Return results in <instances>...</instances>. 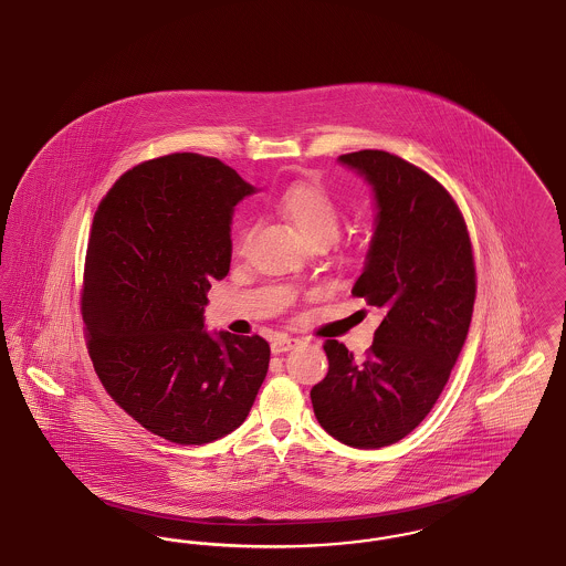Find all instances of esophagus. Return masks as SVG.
<instances>
[{"mask_svg": "<svg viewBox=\"0 0 566 566\" xmlns=\"http://www.w3.org/2000/svg\"><path fill=\"white\" fill-rule=\"evenodd\" d=\"M298 346V339L295 337H286V335H280L271 342V352L273 354H284V352L293 350Z\"/></svg>", "mask_w": 566, "mask_h": 566, "instance_id": "1", "label": "esophagus"}]
</instances>
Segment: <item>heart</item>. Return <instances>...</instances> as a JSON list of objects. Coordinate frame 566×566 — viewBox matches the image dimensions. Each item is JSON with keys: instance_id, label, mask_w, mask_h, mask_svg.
<instances>
[{"instance_id": "heart-1", "label": "heart", "mask_w": 566, "mask_h": 566, "mask_svg": "<svg viewBox=\"0 0 566 566\" xmlns=\"http://www.w3.org/2000/svg\"><path fill=\"white\" fill-rule=\"evenodd\" d=\"M275 210L295 227L296 233L310 245L335 242L344 224V212L337 199L326 187L312 180H296L280 190L275 197ZM245 238L248 229H242L240 245H243Z\"/></svg>"}]
</instances>
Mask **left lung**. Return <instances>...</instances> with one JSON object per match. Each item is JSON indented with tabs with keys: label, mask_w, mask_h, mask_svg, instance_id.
Listing matches in <instances>:
<instances>
[{
	"label": "left lung",
	"mask_w": 566,
	"mask_h": 566,
	"mask_svg": "<svg viewBox=\"0 0 566 566\" xmlns=\"http://www.w3.org/2000/svg\"><path fill=\"white\" fill-rule=\"evenodd\" d=\"M339 161L376 190V233L352 295L384 321L365 358L324 342L328 374L310 397L331 437L374 450L403 439L437 403L469 333L478 275L464 216L431 174L386 150Z\"/></svg>",
	"instance_id": "left-lung-1"
}]
</instances>
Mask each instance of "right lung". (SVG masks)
I'll list each match as a JSON object with an SVG mask.
<instances>
[{
    "instance_id": "obj_1",
    "label": "right lung",
    "mask_w": 566,
    "mask_h": 566,
    "mask_svg": "<svg viewBox=\"0 0 566 566\" xmlns=\"http://www.w3.org/2000/svg\"><path fill=\"white\" fill-rule=\"evenodd\" d=\"M254 192L214 157L174 153L125 171L93 216L81 312L95 374L146 431L201 446L235 431L268 376L270 344L203 331L231 265V214Z\"/></svg>"
}]
</instances>
